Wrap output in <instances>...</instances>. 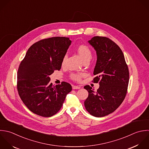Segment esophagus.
<instances>
[{"instance_id": "obj_1", "label": "esophagus", "mask_w": 149, "mask_h": 149, "mask_svg": "<svg viewBox=\"0 0 149 149\" xmlns=\"http://www.w3.org/2000/svg\"><path fill=\"white\" fill-rule=\"evenodd\" d=\"M80 88H81V87L79 86H76V85H73L72 86V89H79Z\"/></svg>"}]
</instances>
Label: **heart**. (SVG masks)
<instances>
[{
  "instance_id": "b5f03b06",
  "label": "heart",
  "mask_w": 149,
  "mask_h": 149,
  "mask_svg": "<svg viewBox=\"0 0 149 149\" xmlns=\"http://www.w3.org/2000/svg\"><path fill=\"white\" fill-rule=\"evenodd\" d=\"M77 50L78 52V54L79 55L81 58L82 59V60L86 58H92V52L87 46L85 45H81L77 47ZM67 58V56L66 54L64 55L61 62V65L63 66L65 65ZM82 76V74H81V73H72L71 74V78L76 81H79L81 79Z\"/></svg>"
}]
</instances>
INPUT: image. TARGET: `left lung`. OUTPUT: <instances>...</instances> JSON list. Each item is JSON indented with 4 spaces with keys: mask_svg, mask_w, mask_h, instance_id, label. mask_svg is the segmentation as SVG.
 Here are the masks:
<instances>
[{
    "mask_svg": "<svg viewBox=\"0 0 149 149\" xmlns=\"http://www.w3.org/2000/svg\"><path fill=\"white\" fill-rule=\"evenodd\" d=\"M88 42L96 52L93 71L96 77L93 82H99L100 86L97 91L89 85L84 86L89 93L84 105L90 114L102 117L114 112L124 101L129 83V70L121 49L114 42L97 36Z\"/></svg>",
    "mask_w": 149,
    "mask_h": 149,
    "instance_id": "obj_1",
    "label": "left lung"
}]
</instances>
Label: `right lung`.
<instances>
[{
	"label": "right lung",
	"instance_id": "obj_1",
	"mask_svg": "<svg viewBox=\"0 0 149 149\" xmlns=\"http://www.w3.org/2000/svg\"><path fill=\"white\" fill-rule=\"evenodd\" d=\"M71 43L66 37L40 40L28 50L17 72V90L26 107L44 117L56 114L72 90L65 82L52 85L49 75L60 70L63 58Z\"/></svg>",
	"mask_w": 149,
	"mask_h": 149
}]
</instances>
